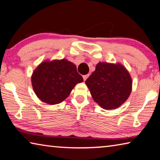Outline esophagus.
Instances as JSON below:
<instances>
[{"label":"esophagus","instance_id":"34e87169","mask_svg":"<svg viewBox=\"0 0 160 160\" xmlns=\"http://www.w3.org/2000/svg\"><path fill=\"white\" fill-rule=\"evenodd\" d=\"M89 77V75H83V79H84V80H87V78H88Z\"/></svg>","mask_w":160,"mask_h":160}]
</instances>
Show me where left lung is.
I'll list each match as a JSON object with an SVG mask.
<instances>
[{"mask_svg": "<svg viewBox=\"0 0 160 160\" xmlns=\"http://www.w3.org/2000/svg\"><path fill=\"white\" fill-rule=\"evenodd\" d=\"M85 83L95 102L106 110L125 102L132 88V78L120 63L99 62Z\"/></svg>", "mask_w": 160, "mask_h": 160, "instance_id": "obj_1", "label": "left lung"}]
</instances>
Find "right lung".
<instances>
[{
  "label": "right lung",
  "instance_id": "add662e5",
  "mask_svg": "<svg viewBox=\"0 0 160 160\" xmlns=\"http://www.w3.org/2000/svg\"><path fill=\"white\" fill-rule=\"evenodd\" d=\"M82 81L76 66L65 59L42 62L31 76L32 86L36 96L50 105L62 102L75 85Z\"/></svg>",
  "mask_w": 160,
  "mask_h": 160
}]
</instances>
